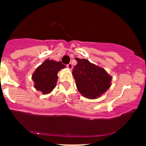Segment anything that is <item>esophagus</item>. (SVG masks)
Segmentation results:
<instances>
[{
    "instance_id": "obj_1",
    "label": "esophagus",
    "mask_w": 146,
    "mask_h": 146,
    "mask_svg": "<svg viewBox=\"0 0 146 146\" xmlns=\"http://www.w3.org/2000/svg\"><path fill=\"white\" fill-rule=\"evenodd\" d=\"M67 67L69 70H71L73 68V64L71 63H69L68 64H67Z\"/></svg>"
}]
</instances>
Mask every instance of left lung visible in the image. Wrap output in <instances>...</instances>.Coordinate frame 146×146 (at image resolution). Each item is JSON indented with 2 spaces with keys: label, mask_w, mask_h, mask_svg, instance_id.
I'll return each mask as SVG.
<instances>
[{
  "label": "left lung",
  "mask_w": 146,
  "mask_h": 146,
  "mask_svg": "<svg viewBox=\"0 0 146 146\" xmlns=\"http://www.w3.org/2000/svg\"><path fill=\"white\" fill-rule=\"evenodd\" d=\"M75 60L78 64L72 73L79 92L88 99L100 98L110 87L112 77L104 68L88 60L78 58Z\"/></svg>",
  "instance_id": "8db88e82"
}]
</instances>
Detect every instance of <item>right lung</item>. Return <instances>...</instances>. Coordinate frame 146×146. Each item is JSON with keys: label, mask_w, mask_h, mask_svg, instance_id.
Segmentation results:
<instances>
[{"label": "right lung", "mask_w": 146, "mask_h": 146, "mask_svg": "<svg viewBox=\"0 0 146 146\" xmlns=\"http://www.w3.org/2000/svg\"><path fill=\"white\" fill-rule=\"evenodd\" d=\"M61 62L46 60L36 68L32 75L34 87L43 94H47L54 89L58 80V72L65 68Z\"/></svg>", "instance_id": "right-lung-1"}]
</instances>
